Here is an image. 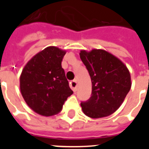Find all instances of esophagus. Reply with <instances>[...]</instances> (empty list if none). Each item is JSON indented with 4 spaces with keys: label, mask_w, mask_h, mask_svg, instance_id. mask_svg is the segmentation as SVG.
I'll return each instance as SVG.
<instances>
[{
    "label": "esophagus",
    "mask_w": 149,
    "mask_h": 149,
    "mask_svg": "<svg viewBox=\"0 0 149 149\" xmlns=\"http://www.w3.org/2000/svg\"><path fill=\"white\" fill-rule=\"evenodd\" d=\"M70 87L72 88V90L74 92H76L77 89V81L76 80H74V81H72L70 82Z\"/></svg>",
    "instance_id": "esophagus-1"
}]
</instances>
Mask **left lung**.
Masks as SVG:
<instances>
[{"label":"left lung","mask_w":149,"mask_h":149,"mask_svg":"<svg viewBox=\"0 0 149 149\" xmlns=\"http://www.w3.org/2000/svg\"><path fill=\"white\" fill-rule=\"evenodd\" d=\"M80 57L92 81V95L81 104L92 119L111 115L120 107L131 87V74L120 59L104 49L81 50Z\"/></svg>","instance_id":"8db88e82"}]
</instances>
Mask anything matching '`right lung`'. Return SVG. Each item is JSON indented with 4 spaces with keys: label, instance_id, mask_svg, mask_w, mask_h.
<instances>
[{
    "label": "right lung",
    "instance_id": "right-lung-1",
    "mask_svg": "<svg viewBox=\"0 0 149 149\" xmlns=\"http://www.w3.org/2000/svg\"><path fill=\"white\" fill-rule=\"evenodd\" d=\"M65 53L55 46L47 47L27 62L21 74L19 86L24 100L42 116L59 113L73 94L61 65Z\"/></svg>",
    "mask_w": 149,
    "mask_h": 149
}]
</instances>
